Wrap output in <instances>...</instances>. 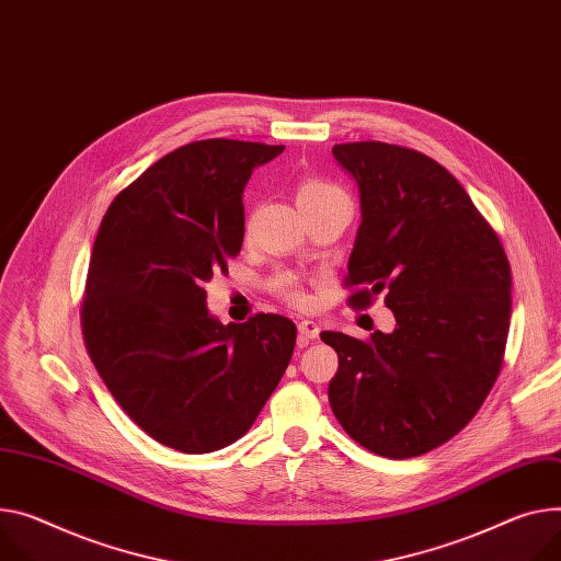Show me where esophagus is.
<instances>
[{"mask_svg":"<svg viewBox=\"0 0 561 561\" xmlns=\"http://www.w3.org/2000/svg\"><path fill=\"white\" fill-rule=\"evenodd\" d=\"M321 332V325L317 321H298V343L300 346H306L312 339H317Z\"/></svg>","mask_w":561,"mask_h":561,"instance_id":"1","label":"esophagus"}]
</instances>
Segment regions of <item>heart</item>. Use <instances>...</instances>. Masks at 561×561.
<instances>
[{
  "label": "heart",
  "instance_id": "obj_1",
  "mask_svg": "<svg viewBox=\"0 0 561 561\" xmlns=\"http://www.w3.org/2000/svg\"><path fill=\"white\" fill-rule=\"evenodd\" d=\"M334 191H339V188H334L332 184H328L323 180L306 178L296 188V199H298V206H304V204H310V202H314V199H319V197H323L328 193H334ZM276 287L280 289V294L289 300V304H294V306H304L306 304V294H304V289L298 287L294 276L283 274L276 280Z\"/></svg>",
  "mask_w": 561,
  "mask_h": 561
}]
</instances>
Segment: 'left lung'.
Segmentation results:
<instances>
[{
	"label": "left lung",
	"mask_w": 561,
	"mask_h": 561,
	"mask_svg": "<svg viewBox=\"0 0 561 561\" xmlns=\"http://www.w3.org/2000/svg\"><path fill=\"white\" fill-rule=\"evenodd\" d=\"M332 154L362 202L348 300L364 310L383 291L398 325L368 341L321 332L339 355L328 400L355 443L413 458L454 438L492 391L510 330V263L438 161L381 141L339 144Z\"/></svg>",
	"instance_id": "left-lung-1"
}]
</instances>
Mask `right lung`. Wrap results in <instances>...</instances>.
Wrapping results in <instances>:
<instances>
[{"label": "right lung", "mask_w": 561, "mask_h": 561, "mask_svg": "<svg viewBox=\"0 0 561 561\" xmlns=\"http://www.w3.org/2000/svg\"><path fill=\"white\" fill-rule=\"evenodd\" d=\"M285 146L193 141L152 163L110 204L80 308L88 353L150 438L208 454L242 438L296 343L280 314L222 325L204 285L244 238L242 191Z\"/></svg>", "instance_id": "right-lung-1"}]
</instances>
